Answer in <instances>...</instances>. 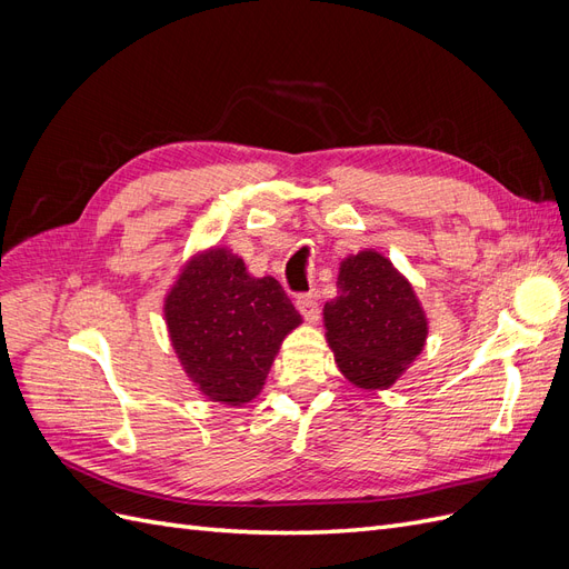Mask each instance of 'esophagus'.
Listing matches in <instances>:
<instances>
[{
    "mask_svg": "<svg viewBox=\"0 0 569 569\" xmlns=\"http://www.w3.org/2000/svg\"><path fill=\"white\" fill-rule=\"evenodd\" d=\"M297 308H299V313L308 322H316L318 316H320V306H318V297L316 295H301V297H297Z\"/></svg>",
    "mask_w": 569,
    "mask_h": 569,
    "instance_id": "obj_1",
    "label": "esophagus"
}]
</instances>
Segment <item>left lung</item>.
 <instances>
[{
  "instance_id": "1",
  "label": "left lung",
  "mask_w": 569,
  "mask_h": 569,
  "mask_svg": "<svg viewBox=\"0 0 569 569\" xmlns=\"http://www.w3.org/2000/svg\"><path fill=\"white\" fill-rule=\"evenodd\" d=\"M339 297L322 308L337 368L360 389H389L420 356L427 316L412 284L375 249L339 266Z\"/></svg>"
}]
</instances>
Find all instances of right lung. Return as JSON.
<instances>
[{
	"instance_id": "right-lung-1",
	"label": "right lung",
	"mask_w": 569,
	"mask_h": 569,
	"mask_svg": "<svg viewBox=\"0 0 569 569\" xmlns=\"http://www.w3.org/2000/svg\"><path fill=\"white\" fill-rule=\"evenodd\" d=\"M170 343L206 399L242 406L261 393L282 339L301 325L274 278H251L226 247L189 258L163 303Z\"/></svg>"
}]
</instances>
